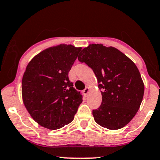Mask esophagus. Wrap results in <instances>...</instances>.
<instances>
[{"label": "esophagus", "instance_id": "obj_1", "mask_svg": "<svg viewBox=\"0 0 160 160\" xmlns=\"http://www.w3.org/2000/svg\"><path fill=\"white\" fill-rule=\"evenodd\" d=\"M88 92H89V88H88V87H86V88L82 91V94H83L84 96H86V95L88 94Z\"/></svg>", "mask_w": 160, "mask_h": 160}]
</instances>
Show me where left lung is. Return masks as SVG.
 I'll return each instance as SVG.
<instances>
[{"label": "left lung", "mask_w": 160, "mask_h": 160, "mask_svg": "<svg viewBox=\"0 0 160 160\" xmlns=\"http://www.w3.org/2000/svg\"><path fill=\"white\" fill-rule=\"evenodd\" d=\"M78 60L92 68L102 90V103L92 112L95 122L110 130L122 128L136 115L144 94L137 66L120 50L102 44L84 48Z\"/></svg>", "instance_id": "obj_1"}]
</instances>
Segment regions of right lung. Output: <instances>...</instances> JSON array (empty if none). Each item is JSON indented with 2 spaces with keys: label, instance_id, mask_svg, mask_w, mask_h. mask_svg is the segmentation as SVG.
<instances>
[{
  "label": "right lung",
  "instance_id": "obj_1",
  "mask_svg": "<svg viewBox=\"0 0 160 160\" xmlns=\"http://www.w3.org/2000/svg\"><path fill=\"white\" fill-rule=\"evenodd\" d=\"M81 47L60 44L31 60L22 79V98L33 120L55 130L74 120L82 96L68 79V72Z\"/></svg>",
  "mask_w": 160,
  "mask_h": 160
}]
</instances>
